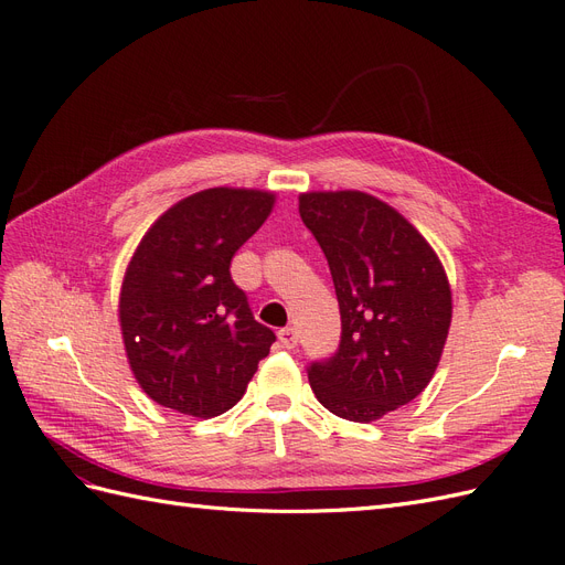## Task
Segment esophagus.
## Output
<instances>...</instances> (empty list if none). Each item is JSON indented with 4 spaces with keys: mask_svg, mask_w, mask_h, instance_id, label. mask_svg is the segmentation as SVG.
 I'll list each match as a JSON object with an SVG mask.
<instances>
[{
    "mask_svg": "<svg viewBox=\"0 0 565 565\" xmlns=\"http://www.w3.org/2000/svg\"><path fill=\"white\" fill-rule=\"evenodd\" d=\"M278 339H280L282 349H295L299 337H297V330H295V328H285V330L278 332Z\"/></svg>",
    "mask_w": 565,
    "mask_h": 565,
    "instance_id": "esophagus-1",
    "label": "esophagus"
}]
</instances>
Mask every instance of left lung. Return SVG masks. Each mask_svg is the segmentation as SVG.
<instances>
[{
    "label": "left lung",
    "instance_id": "8db88e82",
    "mask_svg": "<svg viewBox=\"0 0 565 565\" xmlns=\"http://www.w3.org/2000/svg\"><path fill=\"white\" fill-rule=\"evenodd\" d=\"M301 221L330 264L341 341L309 365L316 398L349 422H374L431 382L452 295L438 254L386 202L361 191L299 195Z\"/></svg>",
    "mask_w": 565,
    "mask_h": 565
}]
</instances>
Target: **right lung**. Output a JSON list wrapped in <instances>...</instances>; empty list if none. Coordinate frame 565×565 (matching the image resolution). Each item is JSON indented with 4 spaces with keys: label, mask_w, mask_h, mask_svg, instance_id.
<instances>
[{
    "label": "right lung",
    "mask_w": 565,
    "mask_h": 565,
    "mask_svg": "<svg viewBox=\"0 0 565 565\" xmlns=\"http://www.w3.org/2000/svg\"><path fill=\"white\" fill-rule=\"evenodd\" d=\"M276 195L207 188L148 228L119 289V328L136 382L181 415L210 419L245 396L276 341L231 278V259Z\"/></svg>",
    "instance_id": "obj_1"
}]
</instances>
